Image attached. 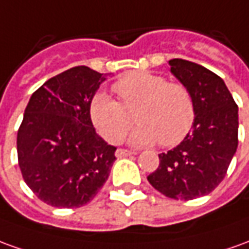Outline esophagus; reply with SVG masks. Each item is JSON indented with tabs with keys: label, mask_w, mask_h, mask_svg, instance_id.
<instances>
[{
	"label": "esophagus",
	"mask_w": 249,
	"mask_h": 249,
	"mask_svg": "<svg viewBox=\"0 0 249 249\" xmlns=\"http://www.w3.org/2000/svg\"><path fill=\"white\" fill-rule=\"evenodd\" d=\"M136 154V152H133V151H128V149L124 148H119L116 151V156L117 158H124V156H129V155Z\"/></svg>",
	"instance_id": "34e87169"
}]
</instances>
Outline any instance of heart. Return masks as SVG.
<instances>
[{"instance_id": "heart-1", "label": "heart", "mask_w": 249, "mask_h": 249, "mask_svg": "<svg viewBox=\"0 0 249 249\" xmlns=\"http://www.w3.org/2000/svg\"><path fill=\"white\" fill-rule=\"evenodd\" d=\"M113 90L121 104L105 93H97L89 105L91 123L107 142H117L125 136L135 110L139 126L129 135L133 145L159 142L173 147L189 133L196 107L183 85L167 82L164 76L149 71H135L121 76Z\"/></svg>"}]
</instances>
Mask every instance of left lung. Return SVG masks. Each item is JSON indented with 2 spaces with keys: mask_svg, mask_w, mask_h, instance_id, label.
Instances as JSON below:
<instances>
[{
  "mask_svg": "<svg viewBox=\"0 0 249 249\" xmlns=\"http://www.w3.org/2000/svg\"><path fill=\"white\" fill-rule=\"evenodd\" d=\"M168 64L190 91L196 117L190 133L159 155V167L147 179L166 197L189 201L208 196L225 177L239 142V107L217 74L183 59Z\"/></svg>",
  "mask_w": 249,
  "mask_h": 249,
  "instance_id": "1",
  "label": "left lung"
}]
</instances>
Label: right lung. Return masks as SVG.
<instances>
[{
	"label": "right lung",
	"mask_w": 249,
	"mask_h": 249,
	"mask_svg": "<svg viewBox=\"0 0 249 249\" xmlns=\"http://www.w3.org/2000/svg\"><path fill=\"white\" fill-rule=\"evenodd\" d=\"M107 75L76 66L48 79L28 102L17 132L22 178L43 202L81 208L107 182L116 147L95 133L90 101Z\"/></svg>",
	"instance_id": "right-lung-1"
}]
</instances>
